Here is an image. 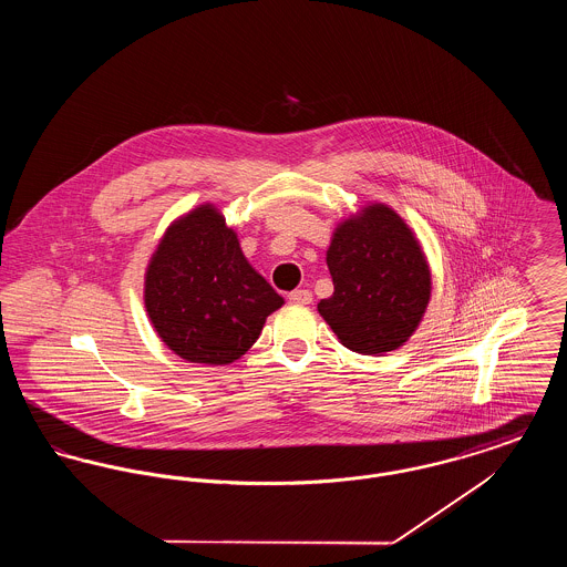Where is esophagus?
I'll use <instances>...</instances> for the list:
<instances>
[{
	"label": "esophagus",
	"mask_w": 567,
	"mask_h": 567,
	"mask_svg": "<svg viewBox=\"0 0 567 567\" xmlns=\"http://www.w3.org/2000/svg\"><path fill=\"white\" fill-rule=\"evenodd\" d=\"M289 301L293 303H310L312 301V293L308 289H296L289 293Z\"/></svg>",
	"instance_id": "obj_1"
}]
</instances>
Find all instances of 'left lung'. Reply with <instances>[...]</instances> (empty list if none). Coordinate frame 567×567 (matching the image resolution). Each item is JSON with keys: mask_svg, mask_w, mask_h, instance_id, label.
<instances>
[{"mask_svg": "<svg viewBox=\"0 0 567 567\" xmlns=\"http://www.w3.org/2000/svg\"><path fill=\"white\" fill-rule=\"evenodd\" d=\"M333 296L319 312L340 342L354 352L395 351L421 321L432 276L404 220L374 204L344 220L327 250Z\"/></svg>", "mask_w": 567, "mask_h": 567, "instance_id": "left-lung-1", "label": "left lung"}]
</instances>
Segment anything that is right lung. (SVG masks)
<instances>
[{"instance_id":"add662e5","label":"right lung","mask_w":567,"mask_h":567,"mask_svg":"<svg viewBox=\"0 0 567 567\" xmlns=\"http://www.w3.org/2000/svg\"><path fill=\"white\" fill-rule=\"evenodd\" d=\"M144 301L163 342L193 363L240 359L285 299L250 268L213 206L174 223L146 271Z\"/></svg>"}]
</instances>
